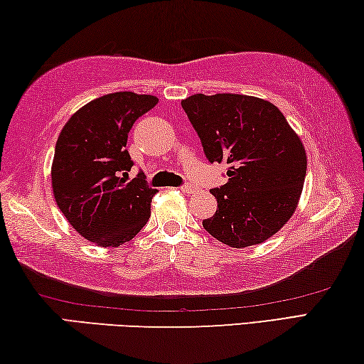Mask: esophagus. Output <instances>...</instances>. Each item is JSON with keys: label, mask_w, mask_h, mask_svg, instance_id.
I'll use <instances>...</instances> for the list:
<instances>
[{"label": "esophagus", "mask_w": 364, "mask_h": 364, "mask_svg": "<svg viewBox=\"0 0 364 364\" xmlns=\"http://www.w3.org/2000/svg\"><path fill=\"white\" fill-rule=\"evenodd\" d=\"M181 190H182L183 193H190V192H193L195 187L192 186V183H183V186L181 187Z\"/></svg>", "instance_id": "1"}]
</instances>
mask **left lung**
Wrapping results in <instances>:
<instances>
[{"instance_id": "8db88e82", "label": "left lung", "mask_w": 364, "mask_h": 364, "mask_svg": "<svg viewBox=\"0 0 364 364\" xmlns=\"http://www.w3.org/2000/svg\"><path fill=\"white\" fill-rule=\"evenodd\" d=\"M182 108L210 163L228 164V183L213 188L218 210L206 232L234 248L267 240L295 213L306 151L277 106L248 95L196 93Z\"/></svg>"}]
</instances>
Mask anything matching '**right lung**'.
Here are the masks:
<instances>
[{"mask_svg":"<svg viewBox=\"0 0 364 364\" xmlns=\"http://www.w3.org/2000/svg\"><path fill=\"white\" fill-rule=\"evenodd\" d=\"M156 105L153 95H105L74 112L58 136L53 195L69 224L95 245L130 242L150 219L158 190L141 172L127 182L134 161L126 145L134 122Z\"/></svg>","mask_w":364,"mask_h":364,"instance_id":"add662e5","label":"right lung"}]
</instances>
